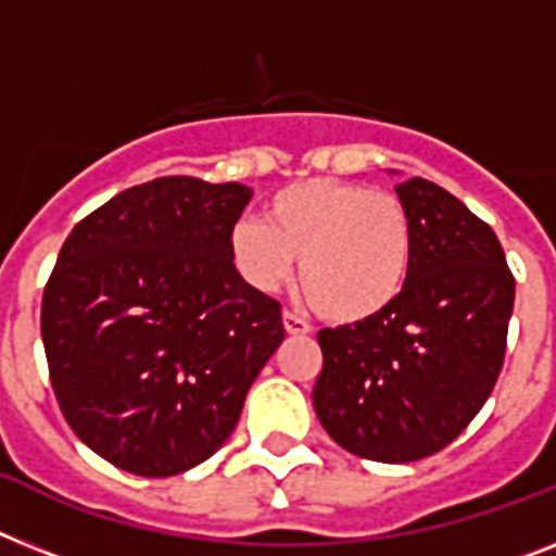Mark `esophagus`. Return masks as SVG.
I'll return each mask as SVG.
<instances>
[{
  "mask_svg": "<svg viewBox=\"0 0 556 556\" xmlns=\"http://www.w3.org/2000/svg\"><path fill=\"white\" fill-rule=\"evenodd\" d=\"M283 329H287V334H309L312 327L306 324L301 315H295V312H283Z\"/></svg>",
  "mask_w": 556,
  "mask_h": 556,
  "instance_id": "1",
  "label": "esophagus"
}]
</instances>
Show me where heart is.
Instances as JSON below:
<instances>
[{"label": "heart", "instance_id": "b5f03b06", "mask_svg": "<svg viewBox=\"0 0 556 556\" xmlns=\"http://www.w3.org/2000/svg\"><path fill=\"white\" fill-rule=\"evenodd\" d=\"M412 215L397 195L355 181L309 178L278 190L264 222L229 229V258L258 292L292 278L334 324H361L394 304L412 267Z\"/></svg>", "mask_w": 556, "mask_h": 556}]
</instances>
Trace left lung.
Masks as SVG:
<instances>
[{
	"label": "left lung",
	"instance_id": "1",
	"mask_svg": "<svg viewBox=\"0 0 556 556\" xmlns=\"http://www.w3.org/2000/svg\"><path fill=\"white\" fill-rule=\"evenodd\" d=\"M412 215V267L394 304L320 329L312 403L346 452L412 463L446 448L489 401L506 355L515 275L494 229L443 187H394Z\"/></svg>",
	"mask_w": 556,
	"mask_h": 556
}]
</instances>
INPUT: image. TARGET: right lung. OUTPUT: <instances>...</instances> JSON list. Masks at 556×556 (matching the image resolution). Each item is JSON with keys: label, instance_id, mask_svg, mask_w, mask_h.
Here are the masks:
<instances>
[{"label": "right lung", "instance_id": "1", "mask_svg": "<svg viewBox=\"0 0 556 556\" xmlns=\"http://www.w3.org/2000/svg\"><path fill=\"white\" fill-rule=\"evenodd\" d=\"M244 185L167 176L73 227L41 298L59 409L99 457L173 477L213 457L283 341L281 304L229 258Z\"/></svg>", "mask_w": 556, "mask_h": 556}]
</instances>
